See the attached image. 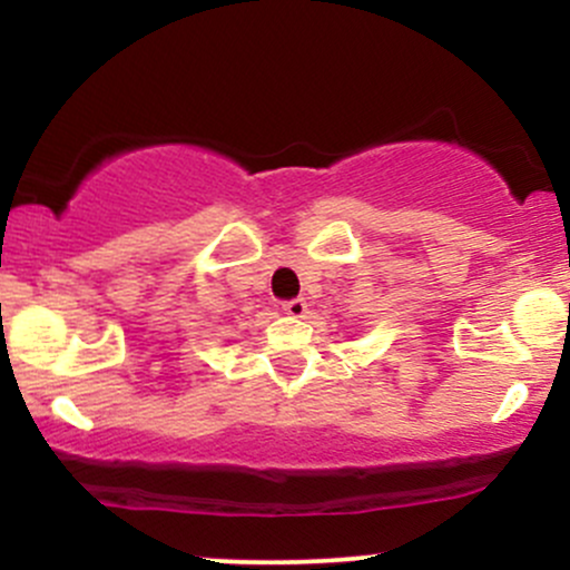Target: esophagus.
<instances>
[{
  "label": "esophagus",
  "instance_id": "obj_1",
  "mask_svg": "<svg viewBox=\"0 0 570 570\" xmlns=\"http://www.w3.org/2000/svg\"><path fill=\"white\" fill-rule=\"evenodd\" d=\"M305 311H307V303L303 297L286 299V303H284V313H286V316H292V318H303Z\"/></svg>",
  "mask_w": 570,
  "mask_h": 570
}]
</instances>
